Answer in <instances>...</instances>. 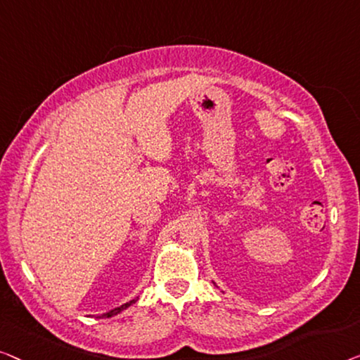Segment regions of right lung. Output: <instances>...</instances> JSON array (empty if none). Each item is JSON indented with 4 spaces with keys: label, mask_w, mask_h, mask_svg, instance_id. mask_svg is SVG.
<instances>
[{
    "label": "right lung",
    "mask_w": 360,
    "mask_h": 360,
    "mask_svg": "<svg viewBox=\"0 0 360 360\" xmlns=\"http://www.w3.org/2000/svg\"><path fill=\"white\" fill-rule=\"evenodd\" d=\"M136 300H139V297L134 298V300L127 302V303H124V305H120V307H117V308H114V310H110V311H108V313H103V315H99L98 318H110V316L119 315V313H122L124 310H127V308L131 305V303H135Z\"/></svg>",
    "instance_id": "obj_1"
}]
</instances>
